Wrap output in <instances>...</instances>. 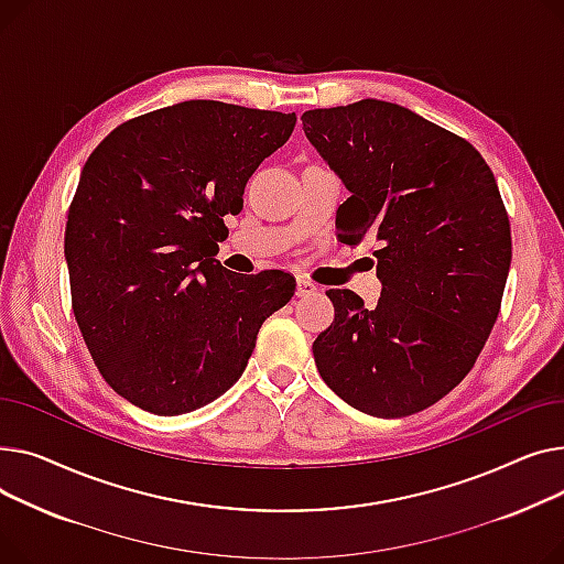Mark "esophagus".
<instances>
[{"label":"esophagus","mask_w":564,"mask_h":564,"mask_svg":"<svg viewBox=\"0 0 564 564\" xmlns=\"http://www.w3.org/2000/svg\"><path fill=\"white\" fill-rule=\"evenodd\" d=\"M316 291H318V286H316L314 282H310V280H305V278H297V289H295L297 297H305V295H314Z\"/></svg>","instance_id":"34e87169"}]
</instances>
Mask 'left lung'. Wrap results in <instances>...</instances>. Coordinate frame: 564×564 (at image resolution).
Wrapping results in <instances>:
<instances>
[{
  "label": "left lung",
  "instance_id": "obj_1",
  "mask_svg": "<svg viewBox=\"0 0 564 564\" xmlns=\"http://www.w3.org/2000/svg\"><path fill=\"white\" fill-rule=\"evenodd\" d=\"M307 141L350 197L339 241L376 239L373 310L329 289L335 321L314 341L325 384L355 410L399 419L457 387L501 310L510 220L480 152L419 113L359 99L303 113Z\"/></svg>",
  "mask_w": 564,
  "mask_h": 564
}]
</instances>
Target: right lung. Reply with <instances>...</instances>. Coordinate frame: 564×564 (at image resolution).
I'll list each match as a JSON object with an SVG mask.
<instances>
[{
	"instance_id": "obj_1",
	"label": "right lung",
	"mask_w": 564,
	"mask_h": 564,
	"mask_svg": "<svg viewBox=\"0 0 564 564\" xmlns=\"http://www.w3.org/2000/svg\"><path fill=\"white\" fill-rule=\"evenodd\" d=\"M293 127L295 113L191 99L122 122L88 156L65 225L73 310L131 405L175 416L216 401L291 301L289 273L227 271L216 252Z\"/></svg>"
}]
</instances>
